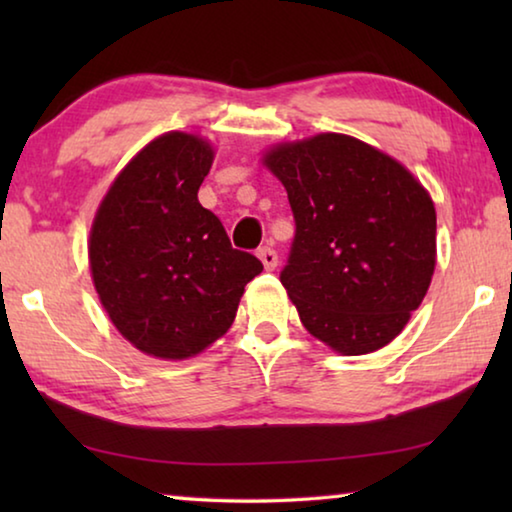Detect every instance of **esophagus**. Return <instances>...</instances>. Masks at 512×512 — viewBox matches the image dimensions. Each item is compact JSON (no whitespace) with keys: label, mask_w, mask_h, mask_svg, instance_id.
I'll list each match as a JSON object with an SVG mask.
<instances>
[{"label":"esophagus","mask_w":512,"mask_h":512,"mask_svg":"<svg viewBox=\"0 0 512 512\" xmlns=\"http://www.w3.org/2000/svg\"><path fill=\"white\" fill-rule=\"evenodd\" d=\"M257 257L262 259V264H264V268L266 271H273V268L277 266V253L273 248H268V246H264V248H259V253H257Z\"/></svg>","instance_id":"34e87169"}]
</instances>
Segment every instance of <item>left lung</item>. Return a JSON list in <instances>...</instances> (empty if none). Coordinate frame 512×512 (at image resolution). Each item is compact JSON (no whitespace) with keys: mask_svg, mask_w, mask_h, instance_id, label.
<instances>
[{"mask_svg":"<svg viewBox=\"0 0 512 512\" xmlns=\"http://www.w3.org/2000/svg\"><path fill=\"white\" fill-rule=\"evenodd\" d=\"M296 216L280 282L307 332L343 357L391 343L436 268V207L393 155L343 133L262 153Z\"/></svg>","mask_w":512,"mask_h":512,"instance_id":"obj_1","label":"left lung"}]
</instances>
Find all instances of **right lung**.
I'll return each mask as SVG.
<instances>
[{"mask_svg":"<svg viewBox=\"0 0 512 512\" xmlns=\"http://www.w3.org/2000/svg\"><path fill=\"white\" fill-rule=\"evenodd\" d=\"M214 155L201 135L162 133L117 173L94 214L88 259L101 307L155 359L183 361L219 341L264 271L198 203Z\"/></svg>","mask_w":512,"mask_h":512,"instance_id":"add662e5","label":"right lung"}]
</instances>
